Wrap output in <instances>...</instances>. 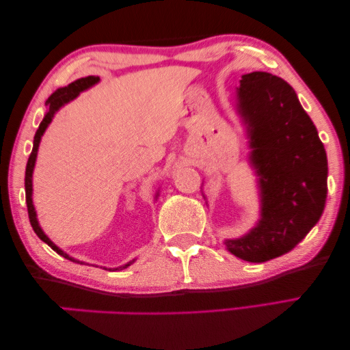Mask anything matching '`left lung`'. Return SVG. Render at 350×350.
Wrapping results in <instances>:
<instances>
[{
  "label": "left lung",
  "instance_id": "1",
  "mask_svg": "<svg viewBox=\"0 0 350 350\" xmlns=\"http://www.w3.org/2000/svg\"><path fill=\"white\" fill-rule=\"evenodd\" d=\"M237 99L253 148L250 159L260 176L262 214L250 234L225 245L240 259L259 263L293 250L321 219L327 154L285 80L260 71L245 74Z\"/></svg>",
  "mask_w": 350,
  "mask_h": 350
}]
</instances>
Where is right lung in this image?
<instances>
[{"label": "right lung", "mask_w": 350, "mask_h": 350, "mask_svg": "<svg viewBox=\"0 0 350 350\" xmlns=\"http://www.w3.org/2000/svg\"><path fill=\"white\" fill-rule=\"evenodd\" d=\"M99 82V77H94V76H88V77H82V79H77L76 82H72L68 85V87L65 88H59L55 91L54 94L49 96V99L46 104L49 105V111L44 114L43 121L42 124H40V127L37 130L36 136H33V147H32V152L29 154V159H27V164H26V176H25V189H26V204H27V214H29V221L32 225V229L36 231L37 236L43 240L44 243H48L51 248H53L55 253H59L60 256L65 257V259H70V260H74L71 259L70 256L63 253V251L60 248H57V246L51 242V240L48 239V236L42 231V228L38 226V221H37V214H36V209H33V204H32V172H33V164H36V158H37V150H38V144H40V139H42V136L44 133L46 127H48L49 122L53 121V116L54 113L59 110V108L62 105H65L66 102L72 100L74 97H77L80 91L87 90L90 88L91 85H94ZM76 262V260H74ZM131 262H129L127 265H124L121 268H127L130 265ZM116 270H119V268H116Z\"/></svg>", "instance_id": "add662e5"}]
</instances>
